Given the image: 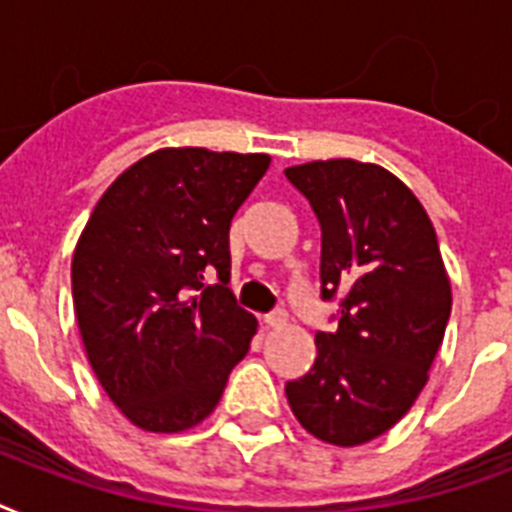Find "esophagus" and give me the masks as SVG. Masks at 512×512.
Wrapping results in <instances>:
<instances>
[{"mask_svg": "<svg viewBox=\"0 0 512 512\" xmlns=\"http://www.w3.org/2000/svg\"><path fill=\"white\" fill-rule=\"evenodd\" d=\"M287 311H273V313H268V316H265V327H284V324H287Z\"/></svg>", "mask_w": 512, "mask_h": 512, "instance_id": "1", "label": "esophagus"}]
</instances>
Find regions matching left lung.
<instances>
[{
    "instance_id": "8db88e82",
    "label": "left lung",
    "mask_w": 512,
    "mask_h": 512,
    "mask_svg": "<svg viewBox=\"0 0 512 512\" xmlns=\"http://www.w3.org/2000/svg\"><path fill=\"white\" fill-rule=\"evenodd\" d=\"M321 225V300H340L335 332H316V361L287 382L311 436L358 446L382 436L428 382L452 313L436 231L396 175L329 159L287 167Z\"/></svg>"
}]
</instances>
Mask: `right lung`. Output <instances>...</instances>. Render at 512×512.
I'll return each mask as SVG.
<instances>
[{"mask_svg":"<svg viewBox=\"0 0 512 512\" xmlns=\"http://www.w3.org/2000/svg\"><path fill=\"white\" fill-rule=\"evenodd\" d=\"M268 164L265 154L162 148L92 209L71 260L74 311L92 372L132 425H199L247 356L257 321L228 289V231Z\"/></svg>","mask_w":512,"mask_h":512,"instance_id":"obj_1","label":"right lung"}]
</instances>
